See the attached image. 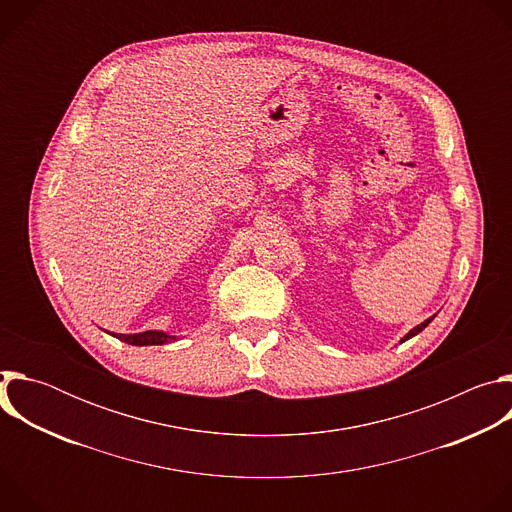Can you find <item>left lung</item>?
<instances>
[{
    "mask_svg": "<svg viewBox=\"0 0 512 512\" xmlns=\"http://www.w3.org/2000/svg\"><path fill=\"white\" fill-rule=\"evenodd\" d=\"M431 320H433V318H429V320H425V322H423V324H419V326H415V328H413V330H411V332H409V334H407V336H405V338H403V340H401V342H405V340H409V338H411V336H415V334H419V332H421V330H423V328H425V326H427V324H429V322H431Z\"/></svg>",
    "mask_w": 512,
    "mask_h": 512,
    "instance_id": "8db88e82",
    "label": "left lung"
}]
</instances>
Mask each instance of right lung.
Instances as JSON below:
<instances>
[{"instance_id":"obj_1","label":"right lung","mask_w":512,"mask_h":512,"mask_svg":"<svg viewBox=\"0 0 512 512\" xmlns=\"http://www.w3.org/2000/svg\"><path fill=\"white\" fill-rule=\"evenodd\" d=\"M115 338L131 344V346H156V344H166L170 340H176V336L148 330V332H139V334H115Z\"/></svg>"}]
</instances>
